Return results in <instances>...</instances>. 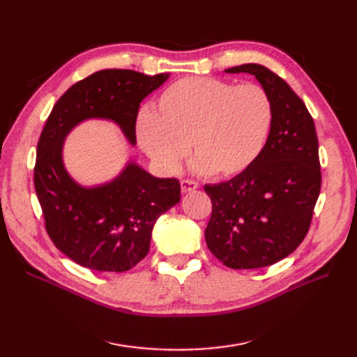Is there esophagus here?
<instances>
[{
  "label": "esophagus",
  "mask_w": 357,
  "mask_h": 357,
  "mask_svg": "<svg viewBox=\"0 0 357 357\" xmlns=\"http://www.w3.org/2000/svg\"><path fill=\"white\" fill-rule=\"evenodd\" d=\"M180 185H181V192L183 193L193 192V190L198 189V183L197 181H192V180H181Z\"/></svg>",
  "instance_id": "34e87169"
}]
</instances>
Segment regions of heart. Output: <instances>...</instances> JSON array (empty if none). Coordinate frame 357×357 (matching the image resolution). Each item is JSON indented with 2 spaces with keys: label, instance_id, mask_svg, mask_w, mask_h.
I'll return each instance as SVG.
<instances>
[{
  "label": "heart",
  "instance_id": "b5f03b06",
  "mask_svg": "<svg viewBox=\"0 0 357 357\" xmlns=\"http://www.w3.org/2000/svg\"><path fill=\"white\" fill-rule=\"evenodd\" d=\"M273 122V101L261 86L188 77L159 95L156 112L138 113L135 137L165 174H176L192 146L193 171L234 177L261 156Z\"/></svg>",
  "mask_w": 357,
  "mask_h": 357
}]
</instances>
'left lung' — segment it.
<instances>
[{
  "label": "left lung",
  "instance_id": "left-lung-1",
  "mask_svg": "<svg viewBox=\"0 0 357 357\" xmlns=\"http://www.w3.org/2000/svg\"><path fill=\"white\" fill-rule=\"evenodd\" d=\"M225 71L255 75L273 101L274 122L250 168L204 186L213 204L205 241L226 266L264 268L294 253L308 232L321 185L319 142L305 104L275 73L259 63Z\"/></svg>",
  "mask_w": 357,
  "mask_h": 357
}]
</instances>
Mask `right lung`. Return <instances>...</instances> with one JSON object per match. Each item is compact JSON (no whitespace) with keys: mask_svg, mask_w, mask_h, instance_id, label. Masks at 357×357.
Listing matches in <instances>:
<instances>
[{"mask_svg":"<svg viewBox=\"0 0 357 357\" xmlns=\"http://www.w3.org/2000/svg\"><path fill=\"white\" fill-rule=\"evenodd\" d=\"M169 79L132 70H101L73 84L45 125L37 146L34 185L46 229L59 250L84 268L123 273L149 253L160 214L180 202V183L159 178L128 159L119 174L100 185L75 181L63 162V144L75 126L107 121L137 144L142 102Z\"/></svg>","mask_w":357,"mask_h":357,"instance_id":"obj_1","label":"right lung"}]
</instances>
